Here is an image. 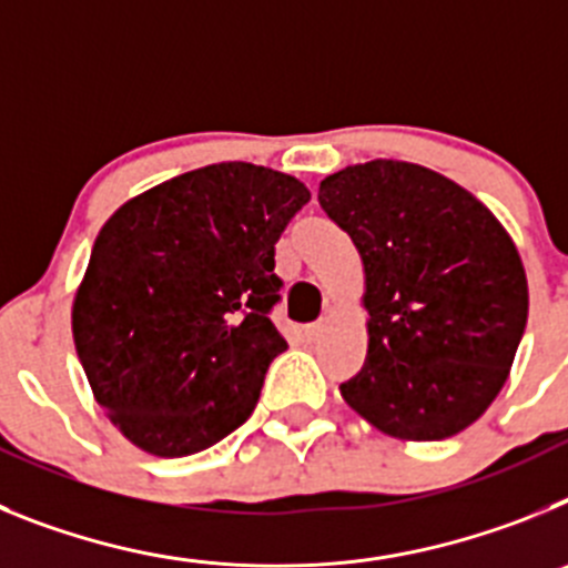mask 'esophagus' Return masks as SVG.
Returning a JSON list of instances; mask_svg holds the SVG:
<instances>
[{
	"instance_id": "esophagus-1",
	"label": "esophagus",
	"mask_w": 568,
	"mask_h": 568,
	"mask_svg": "<svg viewBox=\"0 0 568 568\" xmlns=\"http://www.w3.org/2000/svg\"><path fill=\"white\" fill-rule=\"evenodd\" d=\"M324 329H327V321L321 318L315 321V324H307V327H304V335H307V341H318L321 335H324Z\"/></svg>"
}]
</instances>
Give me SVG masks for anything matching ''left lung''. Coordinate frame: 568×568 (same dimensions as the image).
<instances>
[{
	"label": "left lung",
	"instance_id": "8db88e82",
	"mask_svg": "<svg viewBox=\"0 0 568 568\" xmlns=\"http://www.w3.org/2000/svg\"><path fill=\"white\" fill-rule=\"evenodd\" d=\"M364 261L366 361L341 395L400 440L458 435L489 409L524 338L529 287L515 241L469 190L393 159L318 187Z\"/></svg>",
	"mask_w": 568,
	"mask_h": 568
}]
</instances>
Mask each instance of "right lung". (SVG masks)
Masks as SVG:
<instances>
[{"instance_id": "right-lung-1", "label": "right lung", "mask_w": 568, "mask_h": 568, "mask_svg": "<svg viewBox=\"0 0 568 568\" xmlns=\"http://www.w3.org/2000/svg\"><path fill=\"white\" fill-rule=\"evenodd\" d=\"M310 190L247 162L190 170L135 195L97 235L73 341L99 406L159 458H184L253 415L287 349L275 241Z\"/></svg>"}]
</instances>
